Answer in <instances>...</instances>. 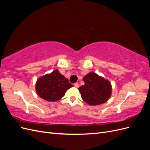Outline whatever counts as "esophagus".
<instances>
[{"instance_id": "obj_1", "label": "esophagus", "mask_w": 150, "mask_h": 150, "mask_svg": "<svg viewBox=\"0 0 150 150\" xmlns=\"http://www.w3.org/2000/svg\"><path fill=\"white\" fill-rule=\"evenodd\" d=\"M74 86H75L76 88H78L79 87V83H75V84H74Z\"/></svg>"}]
</instances>
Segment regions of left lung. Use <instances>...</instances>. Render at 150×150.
I'll return each mask as SVG.
<instances>
[{
	"label": "left lung",
	"mask_w": 150,
	"mask_h": 150,
	"mask_svg": "<svg viewBox=\"0 0 150 150\" xmlns=\"http://www.w3.org/2000/svg\"><path fill=\"white\" fill-rule=\"evenodd\" d=\"M84 85L78 88L81 96L89 105L96 106L106 102L111 95L110 81L95 72H90L83 78Z\"/></svg>",
	"instance_id": "8db88e82"
}]
</instances>
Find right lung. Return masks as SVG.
I'll return each instance as SVG.
<instances>
[{
    "mask_svg": "<svg viewBox=\"0 0 150 150\" xmlns=\"http://www.w3.org/2000/svg\"><path fill=\"white\" fill-rule=\"evenodd\" d=\"M73 85L62 75L57 69L38 79L35 84L36 93L39 96L48 101L59 100L65 95L67 89Z\"/></svg>",
    "mask_w": 150,
    "mask_h": 150,
    "instance_id": "1",
    "label": "right lung"
}]
</instances>
